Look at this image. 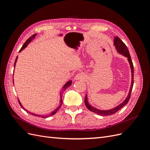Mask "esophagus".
I'll return each mask as SVG.
<instances>
[{
	"mask_svg": "<svg viewBox=\"0 0 150 150\" xmlns=\"http://www.w3.org/2000/svg\"><path fill=\"white\" fill-rule=\"evenodd\" d=\"M74 79L76 80H84L85 79V76L83 73H78L76 74L74 77Z\"/></svg>",
	"mask_w": 150,
	"mask_h": 150,
	"instance_id": "1",
	"label": "esophagus"
}]
</instances>
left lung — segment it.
Masks as SVG:
<instances>
[{
  "label": "left lung",
  "mask_w": 150,
  "mask_h": 150,
  "mask_svg": "<svg viewBox=\"0 0 150 150\" xmlns=\"http://www.w3.org/2000/svg\"><path fill=\"white\" fill-rule=\"evenodd\" d=\"M114 45L115 46L117 52L128 58V60L129 63L131 70V87H130L128 95V96H127V98H126L125 100L122 103H121L120 105H118L117 106L115 107V108H112V109H111V110H98V109L94 108L92 106H91L88 101L87 94L86 95L85 99H84V103H85V105H86V108H87L88 110H90L91 111L96 113V114H98L99 115H101V116H109V115H111L112 114H115V113H116L117 111H119L120 109H121L124 106H125L126 104L128 103L129 99H130L131 93V91H132L133 83H134V78H133L134 77V67H133V62L131 59V56H130V54H129L128 48H127L125 44L122 42L118 37H117V36L116 38L115 37Z\"/></svg>",
  "instance_id": "8db88e82"
}]
</instances>
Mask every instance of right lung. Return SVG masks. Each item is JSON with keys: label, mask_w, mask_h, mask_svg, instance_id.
I'll use <instances>...</instances> for the list:
<instances>
[{"label": "right lung", "mask_w": 150, "mask_h": 150, "mask_svg": "<svg viewBox=\"0 0 150 150\" xmlns=\"http://www.w3.org/2000/svg\"><path fill=\"white\" fill-rule=\"evenodd\" d=\"M36 34H33V35L32 36H30V37L26 40L25 41V42L24 44V45L23 46H22V47H21V49H20V51H19V52H21V51H22V50H23L25 47H26L27 46H28V45L32 41V40H33L35 37V35H36ZM17 58H18V56H17V57H16V60H15V62H14V67H15V66H16V62H17ZM71 84H72V81H68V82H67L65 84H64V86H63L62 87V88H63V89H66L68 87H69V86H70L71 85ZM62 94H61V103H60V104H59V107H57L55 110H54L52 112H51L50 113V114H49V115H37V114H35V113H33V112H29V111H28L27 110H25V109L23 107V106L21 104V102H20V101L19 100V99H18V101H19V104H20V106L24 109V110H25V111H26L27 112H29V113H30V115H33V116H38V117H43V118H46V117H49V116H52V115H55L56 113L57 112V111L59 110V109L60 108H61V105H62Z\"/></svg>", "instance_id": "add662e5"}]
</instances>
